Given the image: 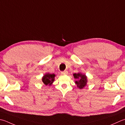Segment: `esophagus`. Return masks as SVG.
<instances>
[{"label":"esophagus","instance_id":"34e87169","mask_svg":"<svg viewBox=\"0 0 125 125\" xmlns=\"http://www.w3.org/2000/svg\"><path fill=\"white\" fill-rule=\"evenodd\" d=\"M61 74L62 75H67L68 74V72L67 71H64V72H61Z\"/></svg>","mask_w":125,"mask_h":125}]
</instances>
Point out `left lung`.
<instances>
[{
  "label": "left lung",
  "mask_w": 125,
  "mask_h": 125,
  "mask_svg": "<svg viewBox=\"0 0 125 125\" xmlns=\"http://www.w3.org/2000/svg\"><path fill=\"white\" fill-rule=\"evenodd\" d=\"M74 79H76L75 84H76L77 88L81 89L86 86L87 83V77L85 74H82L81 73H75L73 74Z\"/></svg>",
  "instance_id": "left-lung-1"
}]
</instances>
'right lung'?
Here are the masks:
<instances>
[{
  "mask_svg": "<svg viewBox=\"0 0 125 125\" xmlns=\"http://www.w3.org/2000/svg\"><path fill=\"white\" fill-rule=\"evenodd\" d=\"M55 76L56 75L54 74H50L49 73H46L45 74L43 75L42 80V82L44 83V84L50 86L54 82Z\"/></svg>",
  "mask_w": 125,
  "mask_h": 125,
  "instance_id": "1",
  "label": "right lung"
}]
</instances>
